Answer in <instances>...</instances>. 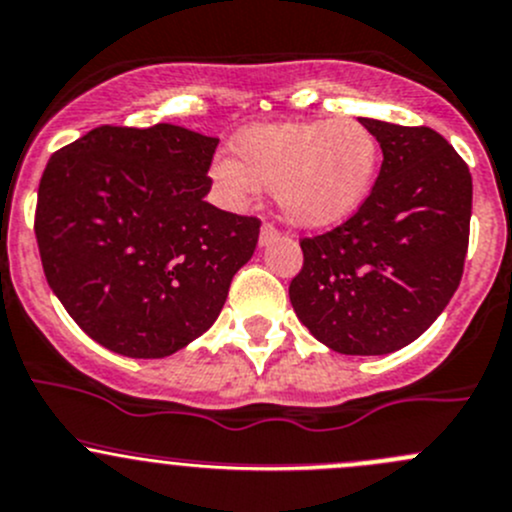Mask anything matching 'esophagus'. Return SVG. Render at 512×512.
Wrapping results in <instances>:
<instances>
[{
	"mask_svg": "<svg viewBox=\"0 0 512 512\" xmlns=\"http://www.w3.org/2000/svg\"><path fill=\"white\" fill-rule=\"evenodd\" d=\"M281 239V231L276 229V226L271 224V221H266V224L261 226V236H258V241H261V246H268L273 244V241Z\"/></svg>",
	"mask_w": 512,
	"mask_h": 512,
	"instance_id": "obj_1",
	"label": "esophagus"
}]
</instances>
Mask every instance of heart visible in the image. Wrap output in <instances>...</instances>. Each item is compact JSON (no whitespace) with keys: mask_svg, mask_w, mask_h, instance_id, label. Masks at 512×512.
<instances>
[{"mask_svg":"<svg viewBox=\"0 0 512 512\" xmlns=\"http://www.w3.org/2000/svg\"><path fill=\"white\" fill-rule=\"evenodd\" d=\"M236 160H217L212 175L226 192L246 199L271 189L283 217L325 229L362 207L379 167V145L350 118L258 125L234 145Z\"/></svg>","mask_w":512,"mask_h":512,"instance_id":"1","label":"heart"}]
</instances>
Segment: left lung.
Instances as JSON below:
<instances>
[{"label": "left lung", "instance_id": "8db88e82", "mask_svg": "<svg viewBox=\"0 0 512 512\" xmlns=\"http://www.w3.org/2000/svg\"><path fill=\"white\" fill-rule=\"evenodd\" d=\"M382 147L370 197L350 219L300 239L288 295L300 323L342 355H387L441 315L463 276L473 184L426 125L360 118Z\"/></svg>", "mask_w": 512, "mask_h": 512}]
</instances>
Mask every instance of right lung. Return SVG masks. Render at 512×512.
Returning a JSON list of instances; mask_svg holds the SVG:
<instances>
[{
  "label": "right lung",
  "instance_id": "right-lung-1",
  "mask_svg": "<svg viewBox=\"0 0 512 512\" xmlns=\"http://www.w3.org/2000/svg\"><path fill=\"white\" fill-rule=\"evenodd\" d=\"M219 140L179 125H100L51 155L34 234L51 291L108 350L157 360L219 318L254 256L256 217L204 202Z\"/></svg>",
  "mask_w": 512,
  "mask_h": 512
}]
</instances>
